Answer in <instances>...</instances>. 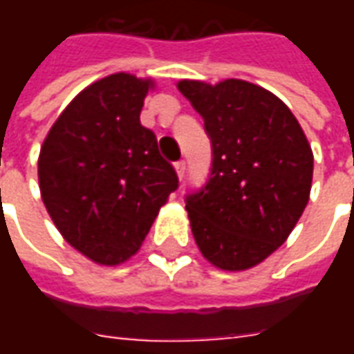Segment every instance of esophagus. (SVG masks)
I'll return each instance as SVG.
<instances>
[{"label": "esophagus", "instance_id": "esophagus-1", "mask_svg": "<svg viewBox=\"0 0 354 354\" xmlns=\"http://www.w3.org/2000/svg\"><path fill=\"white\" fill-rule=\"evenodd\" d=\"M174 169H176V174H178V178H180V180H184V176H185V161H178L176 165H174Z\"/></svg>", "mask_w": 354, "mask_h": 354}]
</instances>
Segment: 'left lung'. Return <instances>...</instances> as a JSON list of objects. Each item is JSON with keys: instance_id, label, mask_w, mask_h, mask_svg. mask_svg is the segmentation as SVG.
<instances>
[{"instance_id": "8db88e82", "label": "left lung", "mask_w": 354, "mask_h": 354, "mask_svg": "<svg viewBox=\"0 0 354 354\" xmlns=\"http://www.w3.org/2000/svg\"><path fill=\"white\" fill-rule=\"evenodd\" d=\"M212 146L207 184L185 195L203 256L225 271L258 266L304 214L313 151L284 102L243 80L180 81Z\"/></svg>"}]
</instances>
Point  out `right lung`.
Instances as JSON below:
<instances>
[{
    "instance_id": "right-lung-1",
    "label": "right lung",
    "mask_w": 354,
    "mask_h": 354,
    "mask_svg": "<svg viewBox=\"0 0 354 354\" xmlns=\"http://www.w3.org/2000/svg\"><path fill=\"white\" fill-rule=\"evenodd\" d=\"M149 80L113 73L72 100L43 142L37 172L62 237L93 261L117 266L146 239L178 176L140 123Z\"/></svg>"
}]
</instances>
